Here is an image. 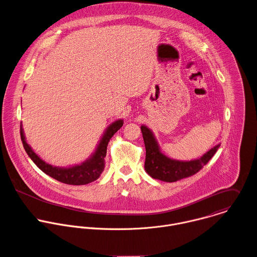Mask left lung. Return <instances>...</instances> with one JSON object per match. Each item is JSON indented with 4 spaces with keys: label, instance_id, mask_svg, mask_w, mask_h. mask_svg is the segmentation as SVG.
<instances>
[{
    "label": "left lung",
    "instance_id": "8db88e82",
    "mask_svg": "<svg viewBox=\"0 0 257 257\" xmlns=\"http://www.w3.org/2000/svg\"><path fill=\"white\" fill-rule=\"evenodd\" d=\"M146 149L145 171L154 179L164 182H175L197 173L216 153L220 144H217L198 159L181 161L172 159L162 153L153 132L145 125L141 126Z\"/></svg>",
    "mask_w": 257,
    "mask_h": 257
}]
</instances>
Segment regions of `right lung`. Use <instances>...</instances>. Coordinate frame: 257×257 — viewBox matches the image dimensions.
Instances as JSON below:
<instances>
[{
  "instance_id": "1",
  "label": "right lung",
  "mask_w": 257,
  "mask_h": 257,
  "mask_svg": "<svg viewBox=\"0 0 257 257\" xmlns=\"http://www.w3.org/2000/svg\"><path fill=\"white\" fill-rule=\"evenodd\" d=\"M123 120L119 119L110 124L105 132L103 133L94 153L83 161L80 164H76L69 167H58L53 166L47 162H45L35 151L31 148V146L27 143L26 137L24 134V130L21 126V139L23 142V146L29 155V157L33 160V162L47 175L52 178L66 183L70 185H85L97 180L101 173L105 168V157L107 153V146L112 138V136L123 126Z\"/></svg>"
}]
</instances>
